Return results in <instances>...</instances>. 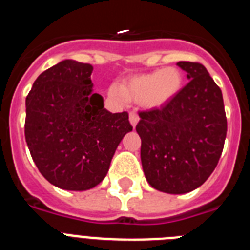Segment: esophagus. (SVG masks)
<instances>
[{"label":"esophagus","instance_id":"1","mask_svg":"<svg viewBox=\"0 0 250 250\" xmlns=\"http://www.w3.org/2000/svg\"><path fill=\"white\" fill-rule=\"evenodd\" d=\"M129 120H130V124H131L132 126L135 127L136 124H138L139 120H140V118H139V115L136 114L135 111H131L129 115Z\"/></svg>","mask_w":250,"mask_h":250}]
</instances>
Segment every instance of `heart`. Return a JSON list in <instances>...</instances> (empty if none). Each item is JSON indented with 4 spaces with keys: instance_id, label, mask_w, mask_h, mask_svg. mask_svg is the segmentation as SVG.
I'll use <instances>...</instances> for the list:
<instances>
[{
    "instance_id": "1",
    "label": "heart",
    "mask_w": 250,
    "mask_h": 250,
    "mask_svg": "<svg viewBox=\"0 0 250 250\" xmlns=\"http://www.w3.org/2000/svg\"><path fill=\"white\" fill-rule=\"evenodd\" d=\"M184 77L176 67L159 68L147 74L136 75L121 83L120 90L112 86L110 96L119 103L125 100L141 103L145 107H161L182 90Z\"/></svg>"
}]
</instances>
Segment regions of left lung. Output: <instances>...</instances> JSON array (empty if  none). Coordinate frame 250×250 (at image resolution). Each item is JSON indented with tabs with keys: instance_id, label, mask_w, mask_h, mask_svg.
Listing matches in <instances>:
<instances>
[{
	"instance_id": "1",
	"label": "left lung",
	"mask_w": 250,
	"mask_h": 250,
	"mask_svg": "<svg viewBox=\"0 0 250 250\" xmlns=\"http://www.w3.org/2000/svg\"><path fill=\"white\" fill-rule=\"evenodd\" d=\"M189 83L160 109L140 111L136 131L147 183L169 194L199 188L218 165L227 116L222 90L199 62L179 61Z\"/></svg>"
}]
</instances>
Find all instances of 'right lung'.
Instances as JSON below:
<instances>
[{
  "label": "right lung",
  "mask_w": 250,
  "mask_h": 250,
  "mask_svg": "<svg viewBox=\"0 0 250 250\" xmlns=\"http://www.w3.org/2000/svg\"><path fill=\"white\" fill-rule=\"evenodd\" d=\"M90 63L63 60L40 75L26 98L25 138L43 178L65 190L103 182L131 131L126 111L111 114L92 92Z\"/></svg>",
  "instance_id": "right-lung-1"
}]
</instances>
